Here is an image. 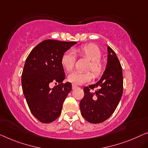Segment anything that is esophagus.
<instances>
[{"instance_id":"esophagus-1","label":"esophagus","mask_w":148,"mask_h":148,"mask_svg":"<svg viewBox=\"0 0 148 148\" xmlns=\"http://www.w3.org/2000/svg\"><path fill=\"white\" fill-rule=\"evenodd\" d=\"M72 89H73V90L76 89V88H78V86H77L76 84H72Z\"/></svg>"}]
</instances>
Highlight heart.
<instances>
[{"label":"heart","mask_w":148,"mask_h":148,"mask_svg":"<svg viewBox=\"0 0 148 148\" xmlns=\"http://www.w3.org/2000/svg\"><path fill=\"white\" fill-rule=\"evenodd\" d=\"M78 51L82 56L90 60V63L88 66V70H92L96 76H98L102 73L103 65L100 61L102 52L98 46L94 44L81 46L78 48ZM76 62L75 53L72 50H67L64 53L61 58V63L63 67L68 71L73 69ZM93 78V74L90 71L78 72L74 71L68 76V80L70 82L82 84L90 82Z\"/></svg>","instance_id":"1"}]
</instances>
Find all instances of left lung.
Wrapping results in <instances>:
<instances>
[{
	"label": "left lung",
	"mask_w": 148,
	"mask_h": 148,
	"mask_svg": "<svg viewBox=\"0 0 148 148\" xmlns=\"http://www.w3.org/2000/svg\"><path fill=\"white\" fill-rule=\"evenodd\" d=\"M106 68L95 84L84 88V96L80 102L81 114L92 123L104 122L112 115L123 93L122 68L116 53L108 46ZM98 89L94 92L92 90Z\"/></svg>",
	"instance_id": "left-lung-1"
}]
</instances>
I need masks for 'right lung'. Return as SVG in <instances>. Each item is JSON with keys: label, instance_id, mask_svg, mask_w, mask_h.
<instances>
[{"label": "right lung", "instance_id": "right-lung-1", "mask_svg": "<svg viewBox=\"0 0 148 148\" xmlns=\"http://www.w3.org/2000/svg\"><path fill=\"white\" fill-rule=\"evenodd\" d=\"M76 43L45 40L26 58L22 86L30 112L40 122H52L60 115L63 103L72 90L71 83H62L65 73L61 58ZM52 83L56 85L52 88L49 87Z\"/></svg>", "mask_w": 148, "mask_h": 148}]
</instances>
